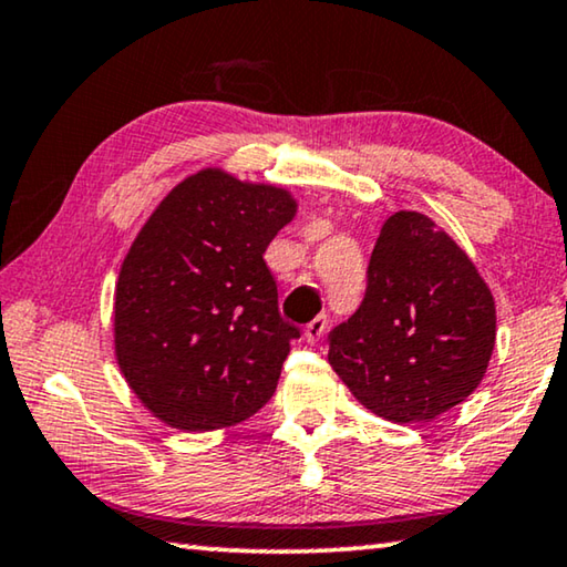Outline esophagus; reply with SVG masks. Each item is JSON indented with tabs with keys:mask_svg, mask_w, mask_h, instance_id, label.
<instances>
[{
	"mask_svg": "<svg viewBox=\"0 0 567 567\" xmlns=\"http://www.w3.org/2000/svg\"><path fill=\"white\" fill-rule=\"evenodd\" d=\"M327 324H329L327 313H321V317H313V319L309 321V324H307V329H303V337H307V342H309V344H317L319 339L324 337Z\"/></svg>",
	"mask_w": 567,
	"mask_h": 567,
	"instance_id": "34e87169",
	"label": "esophagus"
}]
</instances>
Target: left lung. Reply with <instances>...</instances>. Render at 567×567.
<instances>
[{"label":"left lung","instance_id":"obj_1","mask_svg":"<svg viewBox=\"0 0 567 567\" xmlns=\"http://www.w3.org/2000/svg\"><path fill=\"white\" fill-rule=\"evenodd\" d=\"M494 337L472 258L431 217L400 210L374 243L360 309L329 332V364L374 415L421 423L474 393Z\"/></svg>","mask_w":567,"mask_h":567}]
</instances>
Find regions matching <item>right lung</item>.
Masks as SVG:
<instances>
[{
	"mask_svg": "<svg viewBox=\"0 0 567 567\" xmlns=\"http://www.w3.org/2000/svg\"><path fill=\"white\" fill-rule=\"evenodd\" d=\"M284 187L203 169L162 199L121 264L113 344L146 411L179 431L246 421L276 393L291 339L264 254L291 223Z\"/></svg>",
	"mask_w": 567,
	"mask_h": 567,
	"instance_id": "right-lung-1",
	"label": "right lung"
}]
</instances>
